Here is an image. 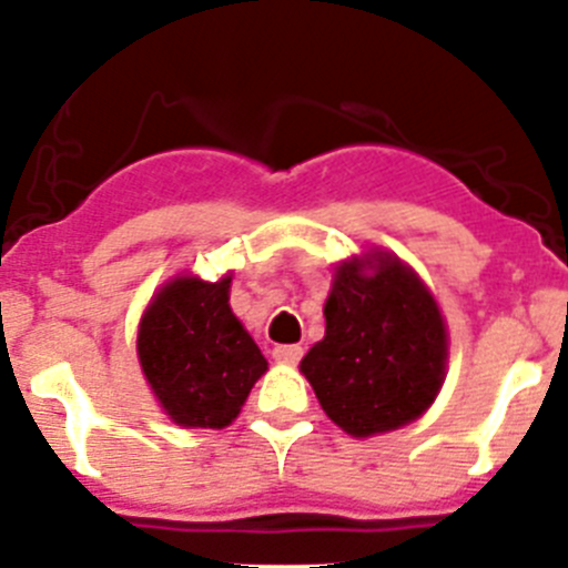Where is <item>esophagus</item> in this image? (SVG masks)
I'll list each match as a JSON object with an SVG mask.
<instances>
[{"label":"esophagus","mask_w":568,"mask_h":568,"mask_svg":"<svg viewBox=\"0 0 568 568\" xmlns=\"http://www.w3.org/2000/svg\"><path fill=\"white\" fill-rule=\"evenodd\" d=\"M280 364H296L302 358V347L300 344H277L272 353Z\"/></svg>","instance_id":"1"}]
</instances>
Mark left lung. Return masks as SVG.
Returning a JSON list of instances; mask_svg holds the SVG:
<instances>
[{"mask_svg":"<svg viewBox=\"0 0 568 568\" xmlns=\"http://www.w3.org/2000/svg\"><path fill=\"white\" fill-rule=\"evenodd\" d=\"M336 268L325 338L302 358L322 409L353 437L392 432L432 406L448 338L437 302L397 257L375 254Z\"/></svg>","mask_w":568,"mask_h":568,"instance_id":"left-lung-1","label":"left lung"}]
</instances>
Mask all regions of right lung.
I'll return each mask as SVG.
<instances>
[{"mask_svg":"<svg viewBox=\"0 0 568 568\" xmlns=\"http://www.w3.org/2000/svg\"><path fill=\"white\" fill-rule=\"evenodd\" d=\"M136 349L159 404L187 428L230 426L268 367L232 314L230 277L164 285L142 316Z\"/></svg>","mask_w":568,"mask_h":568,"instance_id":"right-lung-1","label":"right lung"}]
</instances>
